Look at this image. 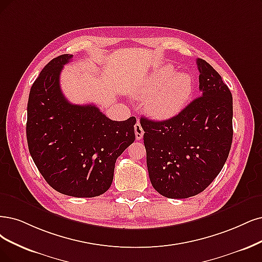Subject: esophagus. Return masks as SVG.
Masks as SVG:
<instances>
[{"instance_id":"1","label":"esophagus","mask_w":262,"mask_h":262,"mask_svg":"<svg viewBox=\"0 0 262 262\" xmlns=\"http://www.w3.org/2000/svg\"><path fill=\"white\" fill-rule=\"evenodd\" d=\"M135 135H136V139L137 140H140L142 138V136H143V129H142L139 122H137L136 124H135Z\"/></svg>"}]
</instances>
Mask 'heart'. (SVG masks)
Masks as SVG:
<instances>
[{
  "mask_svg": "<svg viewBox=\"0 0 262 262\" xmlns=\"http://www.w3.org/2000/svg\"><path fill=\"white\" fill-rule=\"evenodd\" d=\"M193 80L188 73L178 72L170 64L154 70L137 92L138 97H150L147 112L157 120H169L187 105L192 94Z\"/></svg>",
  "mask_w": 262,
  "mask_h": 262,
  "instance_id": "obj_1",
  "label": "heart"
}]
</instances>
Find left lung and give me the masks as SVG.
Wrapping results in <instances>:
<instances>
[{"label":"left lung","instance_id":"obj_1","mask_svg":"<svg viewBox=\"0 0 262 262\" xmlns=\"http://www.w3.org/2000/svg\"><path fill=\"white\" fill-rule=\"evenodd\" d=\"M201 96L165 121L140 120L150 181L160 194L187 199L224 167L233 138V101L219 73L198 58Z\"/></svg>","mask_w":262,"mask_h":262}]
</instances>
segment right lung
<instances>
[{"mask_svg":"<svg viewBox=\"0 0 262 262\" xmlns=\"http://www.w3.org/2000/svg\"><path fill=\"white\" fill-rule=\"evenodd\" d=\"M72 57L54 58L34 81L27 108V141L38 171L53 189L94 198L111 187L116 159L136 138V118L112 121L94 104L68 101L59 77Z\"/></svg>","mask_w":262,"mask_h":262,"instance_id":"1","label":"right lung"}]
</instances>
